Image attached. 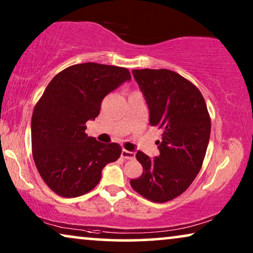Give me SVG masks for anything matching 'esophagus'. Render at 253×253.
<instances>
[{"instance_id":"esophagus-1","label":"esophagus","mask_w":253,"mask_h":253,"mask_svg":"<svg viewBox=\"0 0 253 253\" xmlns=\"http://www.w3.org/2000/svg\"><path fill=\"white\" fill-rule=\"evenodd\" d=\"M121 155H122L123 159H134V155L133 152H130V151H126V150H123L122 153H121Z\"/></svg>"}]
</instances>
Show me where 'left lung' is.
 I'll list each match as a JSON object with an SVG mask.
<instances>
[{
    "label": "left lung",
    "instance_id": "1",
    "mask_svg": "<svg viewBox=\"0 0 253 253\" xmlns=\"http://www.w3.org/2000/svg\"><path fill=\"white\" fill-rule=\"evenodd\" d=\"M132 74L148 105L150 124L162 130V138L158 141L160 154L152 160L137 152L144 170L130 184L144 198L166 203L182 195L202 168L211 117L197 86L177 72L141 69Z\"/></svg>",
    "mask_w": 253,
    "mask_h": 253
}]
</instances>
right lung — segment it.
Segmentation results:
<instances>
[{"instance_id": "add662e5", "label": "right lung", "mask_w": 253, "mask_h": 253, "mask_svg": "<svg viewBox=\"0 0 253 253\" xmlns=\"http://www.w3.org/2000/svg\"><path fill=\"white\" fill-rule=\"evenodd\" d=\"M130 79L126 68L88 62L64 69L48 84L34 107L31 136L34 164L56 195L89 192L103 167L120 158L119 144L88 137L85 124L99 115L102 99Z\"/></svg>"}]
</instances>
